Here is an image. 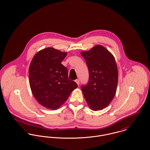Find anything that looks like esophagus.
I'll return each instance as SVG.
<instances>
[{
  "label": "esophagus",
  "instance_id": "obj_1",
  "mask_svg": "<svg viewBox=\"0 0 150 150\" xmlns=\"http://www.w3.org/2000/svg\"><path fill=\"white\" fill-rule=\"evenodd\" d=\"M75 82L77 83V84H78V85H79V83H80L79 79H76V80H75Z\"/></svg>",
  "mask_w": 150,
  "mask_h": 150
}]
</instances>
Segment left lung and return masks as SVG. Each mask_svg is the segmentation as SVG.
<instances>
[{
	"mask_svg": "<svg viewBox=\"0 0 150 150\" xmlns=\"http://www.w3.org/2000/svg\"><path fill=\"white\" fill-rule=\"evenodd\" d=\"M81 54L89 71L88 83L81 86L84 97L91 110H101L110 104L115 95L118 72L115 58L101 45Z\"/></svg>",
	"mask_w": 150,
	"mask_h": 150,
	"instance_id": "left-lung-1",
	"label": "left lung"
}]
</instances>
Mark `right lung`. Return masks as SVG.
<instances>
[{"instance_id": "right-lung-1", "label": "right lung", "mask_w": 150, "mask_h": 150, "mask_svg": "<svg viewBox=\"0 0 150 150\" xmlns=\"http://www.w3.org/2000/svg\"><path fill=\"white\" fill-rule=\"evenodd\" d=\"M67 53L48 47L37 52L29 67L31 91L38 103L51 110L64 103L78 84L68 78V70L61 63Z\"/></svg>"}]
</instances>
